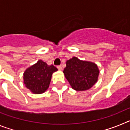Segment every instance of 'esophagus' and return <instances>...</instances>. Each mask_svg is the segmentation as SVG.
Wrapping results in <instances>:
<instances>
[{"label": "esophagus", "instance_id": "obj_1", "mask_svg": "<svg viewBox=\"0 0 130 130\" xmlns=\"http://www.w3.org/2000/svg\"><path fill=\"white\" fill-rule=\"evenodd\" d=\"M57 68L59 70H62V67L61 65H59V66H57Z\"/></svg>", "mask_w": 130, "mask_h": 130}]
</instances>
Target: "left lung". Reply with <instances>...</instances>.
<instances>
[{
  "label": "left lung",
  "mask_w": 130,
  "mask_h": 130,
  "mask_svg": "<svg viewBox=\"0 0 130 130\" xmlns=\"http://www.w3.org/2000/svg\"><path fill=\"white\" fill-rule=\"evenodd\" d=\"M72 88L77 91L88 90L96 83L99 70L94 63L73 57L66 62L63 71Z\"/></svg>",
  "instance_id": "8db88e82"
}]
</instances>
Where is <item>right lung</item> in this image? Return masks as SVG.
I'll list each match as a JSON object with an SVG mask.
<instances>
[{
    "mask_svg": "<svg viewBox=\"0 0 130 130\" xmlns=\"http://www.w3.org/2000/svg\"><path fill=\"white\" fill-rule=\"evenodd\" d=\"M56 71L57 68L53 65L39 60L25 72L24 83L34 94H42L48 88L53 73Z\"/></svg>",
    "mask_w": 130,
    "mask_h": 130,
    "instance_id": "right-lung-1",
    "label": "right lung"
}]
</instances>
